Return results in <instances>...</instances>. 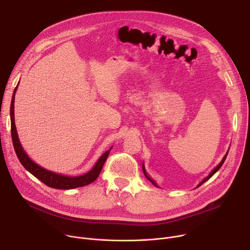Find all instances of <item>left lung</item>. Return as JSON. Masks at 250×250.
<instances>
[{
	"label": "left lung",
	"mask_w": 250,
	"mask_h": 250,
	"mask_svg": "<svg viewBox=\"0 0 250 250\" xmlns=\"http://www.w3.org/2000/svg\"><path fill=\"white\" fill-rule=\"evenodd\" d=\"M227 156H228V153H227V154H226V155H225V157H224V158H223V160H222V161H221V163H220V164H219V165H218V166H217V167H216V168H215V169H213V170H212V171H211V172H210V173H209V174H208V177H206V178H205V179H204V180H203V181H202V182H201V183H200V184H199V185H198V186H197V188H198V187H200V186H201V185H202V184H204V183H205V182H206V181H208V179H209V178H210V177H211V176H212V175H213V174H215V173H216V172H217V171H218V170H219V169H220V168H221V167H222V165H223V164H224V162H225V160H226V158H227ZM142 170H144V173H145V176H146V178H147V179H148V180H149V181H150V182H151V183H152V184H153V185H154V186H156V187H157V185H156V183H155V182H154V181H153V180H152V179H151V178H150V177H149V176H148V175H147V173H146V168H145V165H144V164H142Z\"/></svg>",
	"instance_id": "8db88e82"
}]
</instances>
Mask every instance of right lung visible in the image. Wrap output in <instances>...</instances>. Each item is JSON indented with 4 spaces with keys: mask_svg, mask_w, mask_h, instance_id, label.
<instances>
[{
    "mask_svg": "<svg viewBox=\"0 0 250 250\" xmlns=\"http://www.w3.org/2000/svg\"><path fill=\"white\" fill-rule=\"evenodd\" d=\"M19 85V84H18ZM18 86L15 88L14 95L12 98V104H11V132H12V138H13V145L15 151L17 153V156L20 160V162L22 164V166L34 177H37L39 180H41L42 183H44L46 186L54 188V189H63V190H69V189H75L78 187H83L86 185L91 184L94 182L99 174L102 171V168L109 156V153L112 149V147L105 151L97 161L95 166L90 170L88 173L81 175V176H76V177H70V176H65L61 174H57L54 172H51L49 170H46L37 163H34L28 155L25 153L23 150L20 139L19 135L17 132L16 125H15V94L17 92Z\"/></svg>",
    "mask_w": 250,
    "mask_h": 250,
    "instance_id": "1",
    "label": "right lung"
}]
</instances>
